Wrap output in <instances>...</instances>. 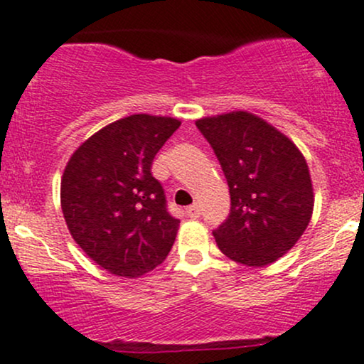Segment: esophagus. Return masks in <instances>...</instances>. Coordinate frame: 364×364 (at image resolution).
<instances>
[{
	"mask_svg": "<svg viewBox=\"0 0 364 364\" xmlns=\"http://www.w3.org/2000/svg\"><path fill=\"white\" fill-rule=\"evenodd\" d=\"M186 213H187V216H189V218H199V216H201V208L198 206V204H193V206H189V208H186Z\"/></svg>",
	"mask_w": 364,
	"mask_h": 364,
	"instance_id": "obj_1",
	"label": "esophagus"
}]
</instances>
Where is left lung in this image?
Wrapping results in <instances>:
<instances>
[{
    "instance_id": "8db88e82",
    "label": "left lung",
    "mask_w": 364,
    "mask_h": 364,
    "mask_svg": "<svg viewBox=\"0 0 364 364\" xmlns=\"http://www.w3.org/2000/svg\"><path fill=\"white\" fill-rule=\"evenodd\" d=\"M196 127L213 148L230 193V213L213 230L216 246L247 267L282 258L313 215L311 177L301 151L247 112L201 118Z\"/></svg>"
}]
</instances>
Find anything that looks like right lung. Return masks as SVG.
Masks as SVG:
<instances>
[{"instance_id": "right-lung-1", "label": "right lung", "mask_w": 364, "mask_h": 364, "mask_svg": "<svg viewBox=\"0 0 364 364\" xmlns=\"http://www.w3.org/2000/svg\"><path fill=\"white\" fill-rule=\"evenodd\" d=\"M181 127L177 118L130 115L79 146L61 177V211L77 244L101 268L141 277L168 256L181 220L151 173L154 156Z\"/></svg>"}]
</instances>
